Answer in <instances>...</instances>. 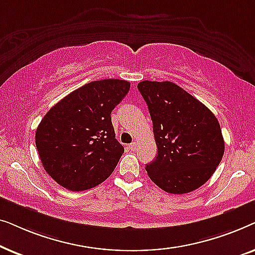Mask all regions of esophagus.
Masks as SVG:
<instances>
[{
	"label": "esophagus",
	"instance_id": "esophagus-1",
	"mask_svg": "<svg viewBox=\"0 0 255 255\" xmlns=\"http://www.w3.org/2000/svg\"><path fill=\"white\" fill-rule=\"evenodd\" d=\"M128 148H130L131 151H135V148H137V142H132V144L128 146Z\"/></svg>",
	"mask_w": 255,
	"mask_h": 255
}]
</instances>
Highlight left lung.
Listing matches in <instances>:
<instances>
[{"label": "left lung", "instance_id": "obj_1", "mask_svg": "<svg viewBox=\"0 0 255 255\" xmlns=\"http://www.w3.org/2000/svg\"><path fill=\"white\" fill-rule=\"evenodd\" d=\"M158 147L146 165L153 182L169 194L190 193L207 182L224 154L217 118L203 103L169 81H141Z\"/></svg>", "mask_w": 255, "mask_h": 255}]
</instances>
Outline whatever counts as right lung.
Segmentation results:
<instances>
[{
    "label": "right lung",
    "mask_w": 255,
    "mask_h": 255,
    "mask_svg": "<svg viewBox=\"0 0 255 255\" xmlns=\"http://www.w3.org/2000/svg\"><path fill=\"white\" fill-rule=\"evenodd\" d=\"M130 82L93 81L52 107L38 125L36 146L44 169L72 191L96 187L116 168L124 147L116 139L111 111Z\"/></svg>",
    "instance_id": "add662e5"
}]
</instances>
